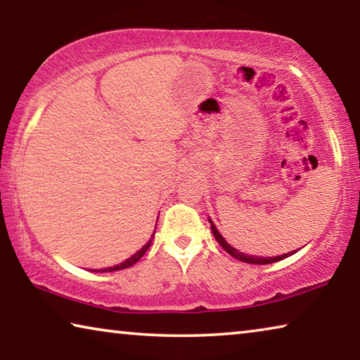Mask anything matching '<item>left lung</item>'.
Returning a JSON list of instances; mask_svg holds the SVG:
<instances>
[{"label": "left lung", "mask_w": 360, "mask_h": 360, "mask_svg": "<svg viewBox=\"0 0 360 360\" xmlns=\"http://www.w3.org/2000/svg\"><path fill=\"white\" fill-rule=\"evenodd\" d=\"M210 224H211L212 235H214V238H216V241L219 243V245H221V246L225 249V251H227V252L231 255V257H235V259H238V260H241V262H245V264L266 265V264H273V262H279V260H283V259H285V257H289V255H292L294 252H297V251H294V252H290V254L276 255V257H257V255H246V254H243V252H240V251H236L235 248H231V246L229 245V243L222 238V235L219 233L217 229L214 227V224L211 222V219H210Z\"/></svg>", "instance_id": "left-lung-1"}]
</instances>
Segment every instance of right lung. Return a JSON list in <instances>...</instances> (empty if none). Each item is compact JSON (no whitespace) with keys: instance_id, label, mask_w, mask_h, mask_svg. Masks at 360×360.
<instances>
[{"instance_id":"obj_1","label":"right lung","mask_w":360,"mask_h":360,"mask_svg":"<svg viewBox=\"0 0 360 360\" xmlns=\"http://www.w3.org/2000/svg\"><path fill=\"white\" fill-rule=\"evenodd\" d=\"M154 233H155V230H154ZM152 238H154V235L150 236V240H149V243H146V245L139 249V251L135 254V255H131L130 259H127L125 262H122L120 265H115V266H109V268H103L101 271H117V270H124V268H129V266H131V265H135L136 262L143 257V255L146 254V251H148L149 249V246H150V243H152Z\"/></svg>"}]
</instances>
